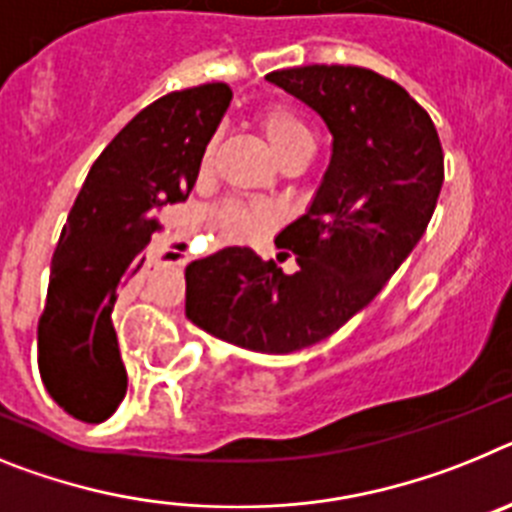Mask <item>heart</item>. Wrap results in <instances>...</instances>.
I'll use <instances>...</instances> for the list:
<instances>
[{"label": "heart", "mask_w": 512, "mask_h": 512, "mask_svg": "<svg viewBox=\"0 0 512 512\" xmlns=\"http://www.w3.org/2000/svg\"><path fill=\"white\" fill-rule=\"evenodd\" d=\"M257 126H260L262 136H265L278 162L288 157H299V154H306V157L314 154L317 136H314L309 123L286 105L262 108L260 115H257ZM211 154L213 146H208L201 162L203 170H208ZM213 221H216V229L221 231V237L229 239V242H244V239H252L260 234L265 221H268V213L257 206H247V203H224V206L216 208Z\"/></svg>", "instance_id": "heart-1"}]
</instances>
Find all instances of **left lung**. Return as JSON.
Instances as JSON below:
<instances>
[{
	"label": "left lung",
	"instance_id": "obj_1",
	"mask_svg": "<svg viewBox=\"0 0 512 512\" xmlns=\"http://www.w3.org/2000/svg\"><path fill=\"white\" fill-rule=\"evenodd\" d=\"M265 79L332 133L309 208L275 237L299 270L224 247L185 268V314L219 340L281 355L327 340L397 273L441 195L443 149L430 115L371 69L314 64Z\"/></svg>",
	"mask_w": 512,
	"mask_h": 512
}]
</instances>
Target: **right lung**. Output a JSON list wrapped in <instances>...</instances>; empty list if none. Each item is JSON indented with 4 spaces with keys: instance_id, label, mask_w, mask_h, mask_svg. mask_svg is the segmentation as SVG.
I'll list each match as a JSON object with an SVG mask.
<instances>
[{
    "instance_id": "1",
    "label": "right lung",
    "mask_w": 512,
    "mask_h": 512,
    "mask_svg": "<svg viewBox=\"0 0 512 512\" xmlns=\"http://www.w3.org/2000/svg\"><path fill=\"white\" fill-rule=\"evenodd\" d=\"M229 102L224 82L159 97L110 141L79 190L38 322L41 379L77 420H108L126 397L115 301L146 262L154 213L193 190Z\"/></svg>"
}]
</instances>
